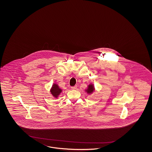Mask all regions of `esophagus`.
<instances>
[{
  "mask_svg": "<svg viewBox=\"0 0 152 152\" xmlns=\"http://www.w3.org/2000/svg\"><path fill=\"white\" fill-rule=\"evenodd\" d=\"M77 85H75V86H72L71 88L72 90H75V89L77 88Z\"/></svg>",
  "mask_w": 152,
  "mask_h": 152,
  "instance_id": "34e87169",
  "label": "esophagus"
}]
</instances>
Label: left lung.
Returning a JSON list of instances; mask_svg holds the SVG:
<instances>
[{
    "instance_id": "left-lung-1",
    "label": "left lung",
    "mask_w": 152,
    "mask_h": 152,
    "mask_svg": "<svg viewBox=\"0 0 152 152\" xmlns=\"http://www.w3.org/2000/svg\"><path fill=\"white\" fill-rule=\"evenodd\" d=\"M94 90H95V88H94V85L90 84L89 85H88V89L86 90V91L88 94H92Z\"/></svg>"
}]
</instances>
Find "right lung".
Segmentation results:
<instances>
[{
  "mask_svg": "<svg viewBox=\"0 0 152 152\" xmlns=\"http://www.w3.org/2000/svg\"><path fill=\"white\" fill-rule=\"evenodd\" d=\"M50 91H51V94L53 96L56 97V98H57L58 95H60V94L62 91V90L61 88H59V86H58L57 84L53 83L52 88H51Z\"/></svg>",
  "mask_w": 152,
  "mask_h": 152,
  "instance_id": "1",
  "label": "right lung"
}]
</instances>
